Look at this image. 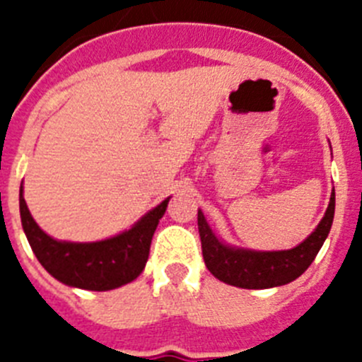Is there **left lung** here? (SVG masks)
Listing matches in <instances>:
<instances>
[{
	"label": "left lung",
	"mask_w": 362,
	"mask_h": 362,
	"mask_svg": "<svg viewBox=\"0 0 362 362\" xmlns=\"http://www.w3.org/2000/svg\"><path fill=\"white\" fill-rule=\"evenodd\" d=\"M335 214V190H332L330 203L325 216L312 233L303 243L290 250H250L233 246L219 239L206 223V217L197 210L203 259L214 277L238 288L263 290L283 286L303 276L321 250L322 243L330 233Z\"/></svg>",
	"instance_id": "left-lung-1"
}]
</instances>
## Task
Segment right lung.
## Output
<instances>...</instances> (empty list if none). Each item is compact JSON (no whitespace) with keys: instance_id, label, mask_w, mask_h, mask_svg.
Instances as JSON below:
<instances>
[{"instance_id":"right-lung-1","label":"right lung","mask_w":362,"mask_h":362,"mask_svg":"<svg viewBox=\"0 0 362 362\" xmlns=\"http://www.w3.org/2000/svg\"><path fill=\"white\" fill-rule=\"evenodd\" d=\"M170 197L148 210L129 230L92 243L59 241L50 238L40 228L23 197V183L19 188V214L21 225L32 252L36 254L41 267L54 279L72 288L107 290L129 284L145 270L150 243L158 228L159 219L165 216Z\"/></svg>"}]
</instances>
